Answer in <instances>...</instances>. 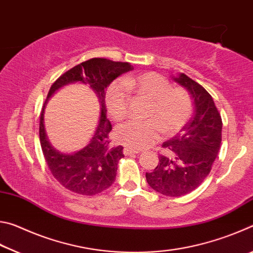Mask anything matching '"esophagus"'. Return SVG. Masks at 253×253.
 <instances>
[{"instance_id": "obj_1", "label": "esophagus", "mask_w": 253, "mask_h": 253, "mask_svg": "<svg viewBox=\"0 0 253 253\" xmlns=\"http://www.w3.org/2000/svg\"><path fill=\"white\" fill-rule=\"evenodd\" d=\"M123 152H124V154H125V155H134V154L139 153L138 149H131V148H128V147L124 148Z\"/></svg>"}]
</instances>
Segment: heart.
<instances>
[{"label": "heart", "mask_w": 253, "mask_h": 253, "mask_svg": "<svg viewBox=\"0 0 253 253\" xmlns=\"http://www.w3.org/2000/svg\"><path fill=\"white\" fill-rule=\"evenodd\" d=\"M132 90L151 100L146 122L129 121L114 131L118 144L131 149L152 146L161 138L162 132L175 134L185 126L192 115V99L179 88H172L169 81L156 72H142L115 80L107 88L105 102L110 118L119 122L127 116L129 92Z\"/></svg>", "instance_id": "b5f03b06"}]
</instances>
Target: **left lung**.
<instances>
[{
  "label": "left lung",
  "mask_w": 253,
  "mask_h": 253,
  "mask_svg": "<svg viewBox=\"0 0 253 253\" xmlns=\"http://www.w3.org/2000/svg\"><path fill=\"white\" fill-rule=\"evenodd\" d=\"M174 80L191 93L194 114L174 138L162 145L164 154L153 172L146 173L149 186L166 196L194 191L211 172L222 140V118L212 96L186 75Z\"/></svg>",
  "instance_id": "obj_1"
}]
</instances>
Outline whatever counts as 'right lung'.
Here are the masks:
<instances>
[{
	"mask_svg": "<svg viewBox=\"0 0 253 253\" xmlns=\"http://www.w3.org/2000/svg\"><path fill=\"white\" fill-rule=\"evenodd\" d=\"M131 69L134 67L128 62L92 58L66 71L51 85L48 97L62 85L79 81L91 85L101 104L100 122L93 137L83 148L74 152L59 151L48 142L43 125L47 98L42 107L39 123L42 153L51 174L67 190L81 195H95L115 182L118 161L124 156V147L110 146L109 132L113 127L107 119L105 95L111 81Z\"/></svg>",
	"mask_w": 253,
	"mask_h": 253,
	"instance_id": "add662e5",
	"label": "right lung"
}]
</instances>
